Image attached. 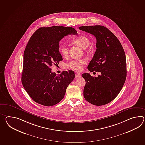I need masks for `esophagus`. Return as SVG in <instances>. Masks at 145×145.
I'll return each instance as SVG.
<instances>
[{
    "instance_id": "esophagus-1",
    "label": "esophagus",
    "mask_w": 145,
    "mask_h": 145,
    "mask_svg": "<svg viewBox=\"0 0 145 145\" xmlns=\"http://www.w3.org/2000/svg\"><path fill=\"white\" fill-rule=\"evenodd\" d=\"M75 78H79V77H80L81 76V75L80 73H76L75 75Z\"/></svg>"
}]
</instances>
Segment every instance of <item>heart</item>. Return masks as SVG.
Listing matches in <instances>:
<instances>
[{
    "mask_svg": "<svg viewBox=\"0 0 145 145\" xmlns=\"http://www.w3.org/2000/svg\"><path fill=\"white\" fill-rule=\"evenodd\" d=\"M72 42L80 46L83 49H86L90 44L89 39L84 35H80L73 39ZM59 52L63 57H67L69 55V49L65 45H61L59 48ZM86 63L84 60H72L65 65V67L74 71L80 72L83 69V66Z\"/></svg>",
    "mask_w": 145,
    "mask_h": 145,
    "instance_id": "1",
    "label": "heart"
}]
</instances>
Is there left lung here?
I'll return each mask as SVG.
<instances>
[{
    "label": "left lung",
    "mask_w": 145,
    "mask_h": 145,
    "mask_svg": "<svg viewBox=\"0 0 145 145\" xmlns=\"http://www.w3.org/2000/svg\"><path fill=\"white\" fill-rule=\"evenodd\" d=\"M78 29L96 37V51L87 68L91 72L101 74L97 77L89 73L82 74L86 82L84 98L95 106L106 105L118 95L125 82V52L119 39L106 27L83 26Z\"/></svg>",
    "instance_id": "left-lung-1"
}]
</instances>
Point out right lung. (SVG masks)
I'll return each mask as SVG.
<instances>
[{
  "label": "right lung",
  "instance_id": "add662e5",
  "mask_svg": "<svg viewBox=\"0 0 145 145\" xmlns=\"http://www.w3.org/2000/svg\"><path fill=\"white\" fill-rule=\"evenodd\" d=\"M77 33L71 27L54 26L40 27L31 37L24 52L21 80L36 103L52 106L64 98L67 88L74 80V72L63 71L57 75L50 67L62 60L59 51L61 39Z\"/></svg>",
  "mask_w": 145,
  "mask_h": 145
}]
</instances>
